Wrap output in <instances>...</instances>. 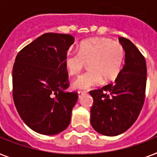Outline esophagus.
Returning <instances> with one entry per match:
<instances>
[{
    "mask_svg": "<svg viewBox=\"0 0 157 157\" xmlns=\"http://www.w3.org/2000/svg\"><path fill=\"white\" fill-rule=\"evenodd\" d=\"M86 93V91H81V90L77 91V94H78L79 98H81V97H82V96H83Z\"/></svg>",
    "mask_w": 157,
    "mask_h": 157,
    "instance_id": "34e87169",
    "label": "esophagus"
}]
</instances>
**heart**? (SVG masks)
<instances>
[{
    "label": "heart",
    "mask_w": 157,
    "mask_h": 157,
    "mask_svg": "<svg viewBox=\"0 0 157 157\" xmlns=\"http://www.w3.org/2000/svg\"><path fill=\"white\" fill-rule=\"evenodd\" d=\"M124 62V50L121 44L103 38L84 40L78 52H68L64 58V66L71 76H78L86 63L90 71L73 83L78 90L100 86L114 81L121 72Z\"/></svg>",
    "instance_id": "1"
}]
</instances>
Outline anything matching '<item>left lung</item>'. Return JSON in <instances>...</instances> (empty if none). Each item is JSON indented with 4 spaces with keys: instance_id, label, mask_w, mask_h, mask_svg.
Wrapping results in <instances>:
<instances>
[{
    "instance_id": "left-lung-1",
    "label": "left lung",
    "mask_w": 157,
    "mask_h": 157,
    "mask_svg": "<svg viewBox=\"0 0 157 157\" xmlns=\"http://www.w3.org/2000/svg\"><path fill=\"white\" fill-rule=\"evenodd\" d=\"M124 50V65L114 83L90 92L94 103L90 123L105 136H117L132 126L145 99L147 65L144 55L129 40L119 38Z\"/></svg>"
}]
</instances>
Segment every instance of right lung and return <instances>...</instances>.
Here are the masks:
<instances>
[{
  "mask_svg": "<svg viewBox=\"0 0 157 157\" xmlns=\"http://www.w3.org/2000/svg\"><path fill=\"white\" fill-rule=\"evenodd\" d=\"M69 34L45 33L17 54L13 67V98L23 122L36 133L54 135L70 124L76 92H67L64 58L74 43Z\"/></svg>",
  "mask_w": 157,
  "mask_h": 157,
  "instance_id": "add662e5",
  "label": "right lung"
}]
</instances>
